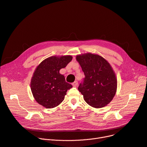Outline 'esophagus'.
<instances>
[{
    "label": "esophagus",
    "mask_w": 147,
    "mask_h": 147,
    "mask_svg": "<svg viewBox=\"0 0 147 147\" xmlns=\"http://www.w3.org/2000/svg\"><path fill=\"white\" fill-rule=\"evenodd\" d=\"M72 86L74 87H76L77 86H78V82L76 81H75L74 82H73L72 84Z\"/></svg>",
    "instance_id": "1"
}]
</instances>
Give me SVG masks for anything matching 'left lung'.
<instances>
[{"mask_svg": "<svg viewBox=\"0 0 147 147\" xmlns=\"http://www.w3.org/2000/svg\"><path fill=\"white\" fill-rule=\"evenodd\" d=\"M85 78L78 87L84 100L90 106L101 108L113 100L117 90V79L107 60L98 55H77Z\"/></svg>", "mask_w": 147, "mask_h": 147, "instance_id": "left-lung-1", "label": "left lung"}]
</instances>
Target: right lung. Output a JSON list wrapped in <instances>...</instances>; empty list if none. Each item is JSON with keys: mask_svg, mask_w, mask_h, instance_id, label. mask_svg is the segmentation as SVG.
<instances>
[{"mask_svg": "<svg viewBox=\"0 0 147 147\" xmlns=\"http://www.w3.org/2000/svg\"><path fill=\"white\" fill-rule=\"evenodd\" d=\"M72 59L71 56H51L37 67L31 80V90L36 101L47 109L61 103L66 92L72 85L66 82L60 69L65 67Z\"/></svg>", "mask_w": 147, "mask_h": 147, "instance_id": "add662e5", "label": "right lung"}]
</instances>
